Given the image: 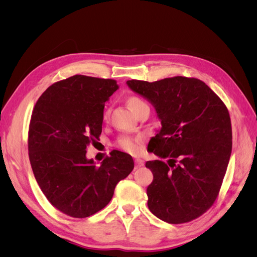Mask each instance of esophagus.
<instances>
[{"mask_svg":"<svg viewBox=\"0 0 257 257\" xmlns=\"http://www.w3.org/2000/svg\"><path fill=\"white\" fill-rule=\"evenodd\" d=\"M135 164H136V168H139L145 165V162L142 159H136L135 160Z\"/></svg>","mask_w":257,"mask_h":257,"instance_id":"34e87169","label":"esophagus"}]
</instances>
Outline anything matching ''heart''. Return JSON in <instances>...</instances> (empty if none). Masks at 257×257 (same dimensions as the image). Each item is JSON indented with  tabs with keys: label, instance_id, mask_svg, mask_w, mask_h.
Masks as SVG:
<instances>
[{
	"label": "heart",
	"instance_id": "b5f03b06",
	"mask_svg": "<svg viewBox=\"0 0 257 257\" xmlns=\"http://www.w3.org/2000/svg\"><path fill=\"white\" fill-rule=\"evenodd\" d=\"M126 103L128 107L131 108V110L134 113H136L143 106L146 105V103L142 98H139L138 96H128L126 98ZM108 115H109V110L106 109L104 111V119H107ZM143 142V136H136V137H131V136H122L118 139V145L119 148L123 149L124 151L130 152V153H135L139 149V144Z\"/></svg>",
	"mask_w": 257,
	"mask_h": 257
}]
</instances>
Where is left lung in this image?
<instances>
[{
    "label": "left lung",
    "mask_w": 257,
    "mask_h": 257,
    "mask_svg": "<svg viewBox=\"0 0 257 257\" xmlns=\"http://www.w3.org/2000/svg\"><path fill=\"white\" fill-rule=\"evenodd\" d=\"M126 83L153 105L162 124L148 145V151L161 159L146 163L153 174L148 207L170 224L196 219L213 205L229 162L232 135L226 106L196 78Z\"/></svg>",
    "instance_id": "obj_1"
}]
</instances>
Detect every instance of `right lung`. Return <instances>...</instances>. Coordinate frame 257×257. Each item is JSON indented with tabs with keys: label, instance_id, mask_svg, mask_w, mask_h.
Listing matches in <instances>:
<instances>
[{
	"label": "right lung",
	"instance_id": "obj_1",
	"mask_svg": "<svg viewBox=\"0 0 257 257\" xmlns=\"http://www.w3.org/2000/svg\"><path fill=\"white\" fill-rule=\"evenodd\" d=\"M115 80L75 75L46 90L35 104L29 127V158L49 203L69 216L98 212L115 185L134 168L130 154L113 150L97 166L87 148L102 133L105 102L118 90Z\"/></svg>",
	"mask_w": 257,
	"mask_h": 257
}]
</instances>
